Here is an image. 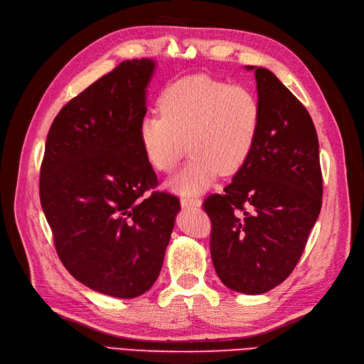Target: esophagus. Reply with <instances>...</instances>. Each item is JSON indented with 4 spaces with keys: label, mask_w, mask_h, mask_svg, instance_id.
Here are the masks:
<instances>
[{
    "label": "esophagus",
    "mask_w": 364,
    "mask_h": 364,
    "mask_svg": "<svg viewBox=\"0 0 364 364\" xmlns=\"http://www.w3.org/2000/svg\"><path fill=\"white\" fill-rule=\"evenodd\" d=\"M181 205L182 208H194V206H200L202 200L199 197H182Z\"/></svg>",
    "instance_id": "34e87169"
}]
</instances>
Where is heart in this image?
<instances>
[{"label": "heart", "instance_id": "1", "mask_svg": "<svg viewBox=\"0 0 364 364\" xmlns=\"http://www.w3.org/2000/svg\"><path fill=\"white\" fill-rule=\"evenodd\" d=\"M158 112L142 117L138 141L147 162L170 173L185 155L191 159L171 179L178 193H200L217 174H235L255 147L261 127V105L245 86L205 74L183 77L161 92Z\"/></svg>", "mask_w": 364, "mask_h": 364}]
</instances>
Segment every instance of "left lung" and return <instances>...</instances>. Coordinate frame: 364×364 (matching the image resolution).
I'll list each match as a JSON object with an SVG mask.
<instances>
[{"label":"left lung","instance_id":"obj_1","mask_svg":"<svg viewBox=\"0 0 364 364\" xmlns=\"http://www.w3.org/2000/svg\"><path fill=\"white\" fill-rule=\"evenodd\" d=\"M253 70V67H247ZM261 127L249 159L203 209L211 258L228 289L261 294L290 277L322 208L318 139L305 106L255 68Z\"/></svg>","mask_w":364,"mask_h":364}]
</instances>
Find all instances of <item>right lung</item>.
Segmentation results:
<instances>
[{
    "label": "right lung",
    "mask_w": 364,
    "mask_h": 364,
    "mask_svg": "<svg viewBox=\"0 0 364 364\" xmlns=\"http://www.w3.org/2000/svg\"><path fill=\"white\" fill-rule=\"evenodd\" d=\"M153 70L150 59L124 60L70 100L41 165V205L65 269L121 299L155 284L181 209L173 194L144 196L158 185L138 141Z\"/></svg>",
    "instance_id": "obj_1"
}]
</instances>
